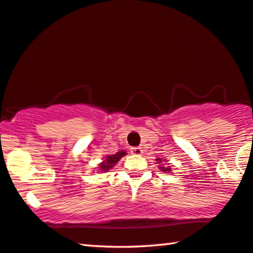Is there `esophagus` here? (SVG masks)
Listing matches in <instances>:
<instances>
[{
	"instance_id": "1",
	"label": "esophagus",
	"mask_w": 253,
	"mask_h": 253,
	"mask_svg": "<svg viewBox=\"0 0 253 253\" xmlns=\"http://www.w3.org/2000/svg\"><path fill=\"white\" fill-rule=\"evenodd\" d=\"M130 153L134 154V155H142L143 150H142V147H133L130 150Z\"/></svg>"
}]
</instances>
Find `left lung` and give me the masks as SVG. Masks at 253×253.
<instances>
[{
	"instance_id": "obj_1",
	"label": "left lung",
	"mask_w": 253,
	"mask_h": 253,
	"mask_svg": "<svg viewBox=\"0 0 253 253\" xmlns=\"http://www.w3.org/2000/svg\"><path fill=\"white\" fill-rule=\"evenodd\" d=\"M155 161H158V162H156V163H158V164H160V166H159V169L160 170H161V171H163V172H170L171 171V167L169 166V163H168L167 164V166H164V163H167L168 161H167V160L166 159H156L155 160ZM163 163V165H161V163Z\"/></svg>"
}]
</instances>
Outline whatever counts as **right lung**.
<instances>
[{
  "label": "right lung",
  "instance_id": "right-lung-1",
  "mask_svg": "<svg viewBox=\"0 0 253 253\" xmlns=\"http://www.w3.org/2000/svg\"><path fill=\"white\" fill-rule=\"evenodd\" d=\"M126 154L127 153L125 151H119L114 155H107L105 160H103V161L99 164L98 171L99 172H108L116 166V163H117L119 160L123 158V156H125Z\"/></svg>",
  "mask_w": 253,
  "mask_h": 253
}]
</instances>
